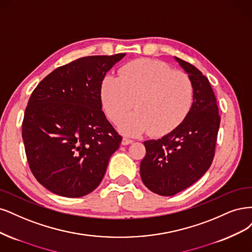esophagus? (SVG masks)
<instances>
[{"mask_svg":"<svg viewBox=\"0 0 252 252\" xmlns=\"http://www.w3.org/2000/svg\"><path fill=\"white\" fill-rule=\"evenodd\" d=\"M133 142L132 139H128V138H123V141H121V144L123 145H127V144H131Z\"/></svg>","mask_w":252,"mask_h":252,"instance_id":"obj_1","label":"esophagus"}]
</instances>
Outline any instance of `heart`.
<instances>
[{"label":"heart","instance_id":"obj_1","mask_svg":"<svg viewBox=\"0 0 252 252\" xmlns=\"http://www.w3.org/2000/svg\"><path fill=\"white\" fill-rule=\"evenodd\" d=\"M100 97L108 116L117 123L120 132L137 136L149 131L166 135L179 126L192 108L194 90L191 79L167 63L140 59L120 69L119 77L107 75L101 82Z\"/></svg>","mask_w":252,"mask_h":252}]
</instances>
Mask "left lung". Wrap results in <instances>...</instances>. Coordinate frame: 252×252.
I'll return each mask as SVG.
<instances>
[{"instance_id":"8db88e82","label":"left lung","mask_w":252,"mask_h":252,"mask_svg":"<svg viewBox=\"0 0 252 252\" xmlns=\"http://www.w3.org/2000/svg\"><path fill=\"white\" fill-rule=\"evenodd\" d=\"M191 79L194 90L189 116L161 139L144 141L140 163L143 184L160 196H174L189 188L212 164L220 115L208 79L191 63L175 58Z\"/></svg>"}]
</instances>
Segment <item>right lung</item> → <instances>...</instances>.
Segmentation results:
<instances>
[{
    "instance_id": "right-lung-1",
    "label": "right lung",
    "mask_w": 252,
    "mask_h": 252,
    "mask_svg": "<svg viewBox=\"0 0 252 252\" xmlns=\"http://www.w3.org/2000/svg\"><path fill=\"white\" fill-rule=\"evenodd\" d=\"M125 53L73 61L52 71L32 92L22 137L29 167L48 190L79 198L98 186L118 135L102 112V79Z\"/></svg>"
}]
</instances>
